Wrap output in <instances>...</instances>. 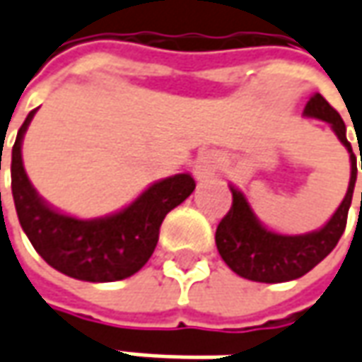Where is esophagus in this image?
Here are the masks:
<instances>
[{"label":"esophagus","instance_id":"1","mask_svg":"<svg viewBox=\"0 0 362 362\" xmlns=\"http://www.w3.org/2000/svg\"><path fill=\"white\" fill-rule=\"evenodd\" d=\"M216 170H218V160H216L214 154H210V152L200 154V156L196 158V162H194V176L200 182L212 178L216 174Z\"/></svg>","mask_w":362,"mask_h":362}]
</instances>
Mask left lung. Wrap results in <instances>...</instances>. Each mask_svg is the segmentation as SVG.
I'll use <instances>...</instances> for the list:
<instances>
[{
    "label": "left lung",
    "mask_w": 362,
    "mask_h": 362,
    "mask_svg": "<svg viewBox=\"0 0 362 362\" xmlns=\"http://www.w3.org/2000/svg\"><path fill=\"white\" fill-rule=\"evenodd\" d=\"M305 116L322 119L330 124L337 138L351 154V182L349 190L337 212L318 230L306 234H279L268 230L256 218L246 196L230 186L232 206L228 214L220 220L216 228V248L222 260L243 279L255 282H286L305 276L308 270L317 267L322 258L332 252V248L343 236L346 216L353 200L356 182V158L351 142L346 140V126L339 112L330 106L320 94H315L305 106ZM362 162V152H361ZM362 170V168H361ZM362 208V192H361Z\"/></svg>",
    "instance_id": "obj_1"
}]
</instances>
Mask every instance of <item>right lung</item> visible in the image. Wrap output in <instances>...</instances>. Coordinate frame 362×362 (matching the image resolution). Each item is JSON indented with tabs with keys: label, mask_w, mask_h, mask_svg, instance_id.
<instances>
[{
	"label": "right lung",
	"mask_w": 362,
	"mask_h": 362,
	"mask_svg": "<svg viewBox=\"0 0 362 362\" xmlns=\"http://www.w3.org/2000/svg\"><path fill=\"white\" fill-rule=\"evenodd\" d=\"M33 114L35 110L21 124L11 150V194L32 246L49 267L78 281L114 282L136 274L156 248L162 220L194 192V178L190 174L164 178L130 206L104 218L62 214L37 196L23 168L21 142Z\"/></svg>",
	"instance_id": "1"
}]
</instances>
